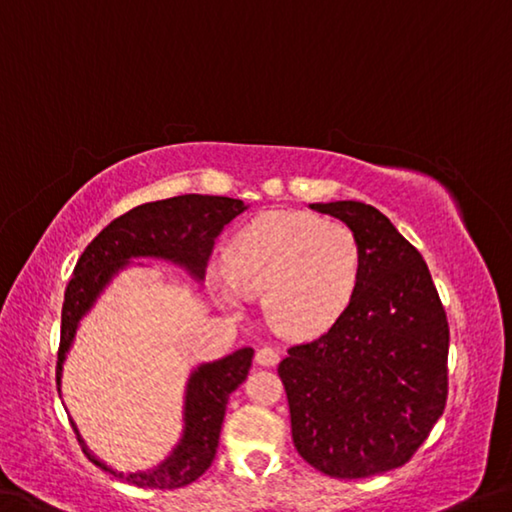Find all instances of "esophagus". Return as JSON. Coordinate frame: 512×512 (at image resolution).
Masks as SVG:
<instances>
[{
    "label": "esophagus",
    "mask_w": 512,
    "mask_h": 512,
    "mask_svg": "<svg viewBox=\"0 0 512 512\" xmlns=\"http://www.w3.org/2000/svg\"><path fill=\"white\" fill-rule=\"evenodd\" d=\"M255 362L259 367H275V364L280 362V355L278 351H273V348H259L257 355H255Z\"/></svg>",
    "instance_id": "obj_1"
}]
</instances>
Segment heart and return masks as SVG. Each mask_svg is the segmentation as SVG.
I'll list each match as a JSON object with an SVG mask.
<instances>
[{"label": "heart", "mask_w": 512, "mask_h": 512, "mask_svg": "<svg viewBox=\"0 0 512 512\" xmlns=\"http://www.w3.org/2000/svg\"><path fill=\"white\" fill-rule=\"evenodd\" d=\"M360 275L362 243L346 223L269 212L234 234L225 269L209 271V285L230 310L264 294L271 328L300 339L321 335L346 312Z\"/></svg>", "instance_id": "heart-1"}]
</instances>
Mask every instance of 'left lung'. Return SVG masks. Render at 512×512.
<instances>
[{"mask_svg": "<svg viewBox=\"0 0 512 512\" xmlns=\"http://www.w3.org/2000/svg\"><path fill=\"white\" fill-rule=\"evenodd\" d=\"M362 243L360 285L328 332L289 348L285 383L300 456L335 478L405 465L446 405L449 323L419 250L376 207L314 202Z\"/></svg>", "mask_w": 512, "mask_h": 512, "instance_id": "obj_1", "label": "left lung"}]
</instances>
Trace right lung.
Listing matches in <instances>:
<instances>
[{
    "label": "right lung",
    "instance_id": "right-lung-1",
    "mask_svg": "<svg viewBox=\"0 0 512 512\" xmlns=\"http://www.w3.org/2000/svg\"><path fill=\"white\" fill-rule=\"evenodd\" d=\"M246 209L243 200L189 193V196L145 202L104 227L81 253L66 287L61 312L59 362H56L59 394L63 362L75 342L79 321L93 310L97 298L120 271L132 266L134 259L148 257L180 266L196 282L205 280L214 239L232 218H237ZM253 353V348H239L221 360L198 364L191 371L184 392L182 437L159 465L139 469V472H118L91 453L86 442L81 440L77 426L72 424L81 449L88 460L102 467L104 472L139 485V488L173 490L193 483L214 462L227 399L246 380L250 364H253Z\"/></svg>",
    "mask_w": 512,
    "mask_h": 512
}]
</instances>
